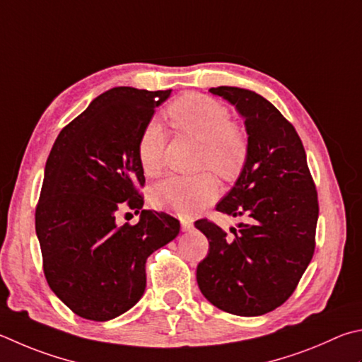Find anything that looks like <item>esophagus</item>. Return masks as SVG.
Here are the masks:
<instances>
[{
	"label": "esophagus",
	"mask_w": 362,
	"mask_h": 362,
	"mask_svg": "<svg viewBox=\"0 0 362 362\" xmlns=\"http://www.w3.org/2000/svg\"><path fill=\"white\" fill-rule=\"evenodd\" d=\"M180 225H182V231H189V229L193 228V220L192 218H182Z\"/></svg>",
	"instance_id": "34e87169"
}]
</instances>
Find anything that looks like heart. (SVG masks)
I'll use <instances>...</instances> for the list:
<instances>
[{
	"instance_id": "1",
	"label": "heart",
	"mask_w": 362,
	"mask_h": 362,
	"mask_svg": "<svg viewBox=\"0 0 362 362\" xmlns=\"http://www.w3.org/2000/svg\"><path fill=\"white\" fill-rule=\"evenodd\" d=\"M168 112L180 133L201 142V168L214 169L223 177H233L244 166L248 156V137L244 129L231 122V112L225 104L210 96L187 93L177 98ZM166 139V133L156 120L148 122L142 129L137 141V158L147 175H156L163 169ZM218 194L220 185L214 175H173L155 185L150 201L158 209L189 216L214 202Z\"/></svg>"
}]
</instances>
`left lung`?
I'll return each mask as SVG.
<instances>
[{"label":"left lung","mask_w":362,"mask_h":362,"mask_svg":"<svg viewBox=\"0 0 362 362\" xmlns=\"http://www.w3.org/2000/svg\"><path fill=\"white\" fill-rule=\"evenodd\" d=\"M245 118L248 156L238 182L216 210L242 216L234 235L214 221L194 226L206 234L209 253L196 279L220 310L258 317L294 293L315 252L318 194L305 150L293 124L266 98L238 87H216Z\"/></svg>","instance_id":"1"}]
</instances>
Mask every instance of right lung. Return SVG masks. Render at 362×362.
<instances>
[{"instance_id":"add662e5","label":"right lung","mask_w":362,"mask_h":362,"mask_svg":"<svg viewBox=\"0 0 362 362\" xmlns=\"http://www.w3.org/2000/svg\"><path fill=\"white\" fill-rule=\"evenodd\" d=\"M170 90L115 87L58 134L45 163L36 206V234L45 280L72 312L107 321L146 291L150 255L177 238L180 223L142 210L146 177L137 141ZM123 208L141 212L136 226L117 227Z\"/></svg>"}]
</instances>
